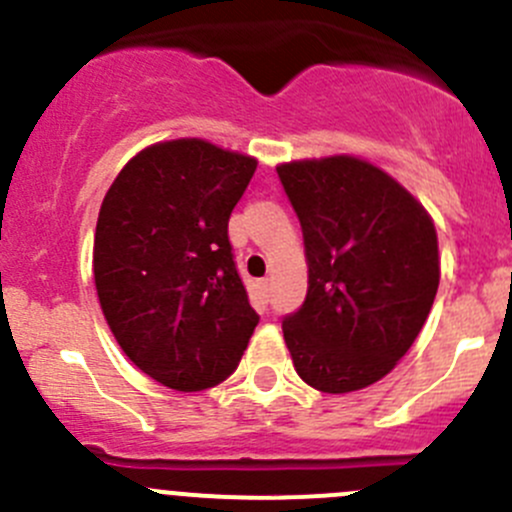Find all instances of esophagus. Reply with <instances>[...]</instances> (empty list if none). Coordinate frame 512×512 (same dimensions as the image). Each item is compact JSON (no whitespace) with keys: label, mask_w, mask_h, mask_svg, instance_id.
Here are the masks:
<instances>
[{"label":"esophagus","mask_w":512,"mask_h":512,"mask_svg":"<svg viewBox=\"0 0 512 512\" xmlns=\"http://www.w3.org/2000/svg\"><path fill=\"white\" fill-rule=\"evenodd\" d=\"M260 289H262V294H265V297H267V292H270V280H262L260 282Z\"/></svg>","instance_id":"esophagus-1"}]
</instances>
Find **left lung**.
<instances>
[{
	"mask_svg": "<svg viewBox=\"0 0 512 512\" xmlns=\"http://www.w3.org/2000/svg\"><path fill=\"white\" fill-rule=\"evenodd\" d=\"M297 213L307 299L282 332L304 384L324 394L384 379L411 349L441 267L431 215L389 173L354 156L277 165Z\"/></svg>",
	"mask_w": 512,
	"mask_h": 512,
	"instance_id": "obj_1",
	"label": "left lung"
}]
</instances>
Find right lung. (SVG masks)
<instances>
[{
    "label": "right lung",
    "mask_w": 512,
    "mask_h": 512,
    "mask_svg": "<svg viewBox=\"0 0 512 512\" xmlns=\"http://www.w3.org/2000/svg\"><path fill=\"white\" fill-rule=\"evenodd\" d=\"M257 160L203 138L136 153L108 188L94 237L103 317L123 354L175 391H203L240 364L257 317L227 220Z\"/></svg>",
    "instance_id": "1"
}]
</instances>
